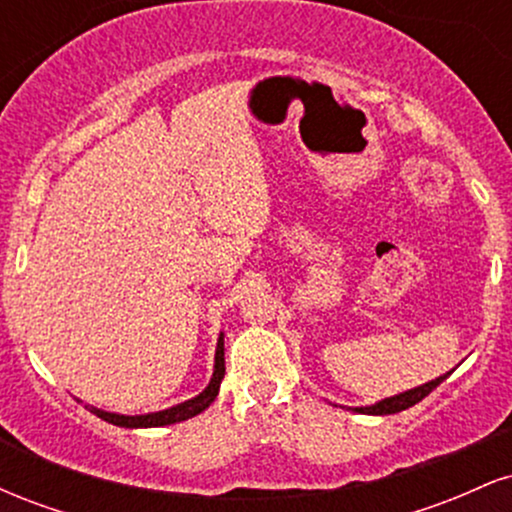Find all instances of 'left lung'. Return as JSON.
I'll list each match as a JSON object with an SVG mask.
<instances>
[{
  "label": "left lung",
  "instance_id": "left-lung-1",
  "mask_svg": "<svg viewBox=\"0 0 512 512\" xmlns=\"http://www.w3.org/2000/svg\"><path fill=\"white\" fill-rule=\"evenodd\" d=\"M448 375H440V378L431 380V383H426V385H421V387H414V390L402 392V395H397V397H387V399H383V402L373 404V407H358L356 411H361V414H375V416L397 414V411H404V409L414 407V404H419L426 395H431V392L436 390V387L443 383V380L448 378Z\"/></svg>",
  "mask_w": 512,
  "mask_h": 512
}]
</instances>
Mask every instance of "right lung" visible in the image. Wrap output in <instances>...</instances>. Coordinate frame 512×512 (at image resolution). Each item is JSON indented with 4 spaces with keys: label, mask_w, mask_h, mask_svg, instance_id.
<instances>
[{
    "label": "right lung",
    "mask_w": 512,
    "mask_h": 512,
    "mask_svg": "<svg viewBox=\"0 0 512 512\" xmlns=\"http://www.w3.org/2000/svg\"><path fill=\"white\" fill-rule=\"evenodd\" d=\"M223 373H226V361H223V334L219 337V344H216V363H214V375H211V383L202 395L195 399H187V402L178 404V407H170L163 411H156V414H144V416H122V414H110V411H101L96 407H88L98 419L108 421L113 426H125V428H154V426H168L178 424V421H187L192 416L202 414L204 409L214 402L216 395H219V385L223 380Z\"/></svg>",
    "instance_id": "1"
}]
</instances>
